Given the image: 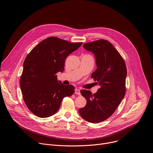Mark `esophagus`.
I'll list each match as a JSON object with an SVG mask.
<instances>
[{"label":"esophagus","mask_w":153,"mask_h":153,"mask_svg":"<svg viewBox=\"0 0 153 153\" xmlns=\"http://www.w3.org/2000/svg\"><path fill=\"white\" fill-rule=\"evenodd\" d=\"M74 93H75V94H77L79 96L80 95V90L79 89H78V88H76L75 89V92Z\"/></svg>","instance_id":"esophagus-1"}]
</instances>
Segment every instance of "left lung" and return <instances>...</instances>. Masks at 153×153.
Returning a JSON list of instances; mask_svg holds the SVG:
<instances>
[{
    "label": "left lung",
    "instance_id": "1",
    "mask_svg": "<svg viewBox=\"0 0 153 153\" xmlns=\"http://www.w3.org/2000/svg\"><path fill=\"white\" fill-rule=\"evenodd\" d=\"M83 47L94 54L97 69L91 77L100 88L94 94L89 90L80 91L86 104L79 112L85 120L99 123L114 113L125 95L126 64L117 50L106 40L86 43Z\"/></svg>",
    "mask_w": 153,
    "mask_h": 153
}]
</instances>
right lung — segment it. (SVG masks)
Here are the masks:
<instances>
[{
	"mask_svg": "<svg viewBox=\"0 0 153 153\" xmlns=\"http://www.w3.org/2000/svg\"><path fill=\"white\" fill-rule=\"evenodd\" d=\"M82 44L50 37L40 42L25 58L20 89L27 106L37 117L53 116L63 99L73 94L74 86L62 84L56 74L63 72L65 59Z\"/></svg>",
	"mask_w": 153,
	"mask_h": 153,
	"instance_id": "obj_1",
	"label": "right lung"
}]
</instances>
